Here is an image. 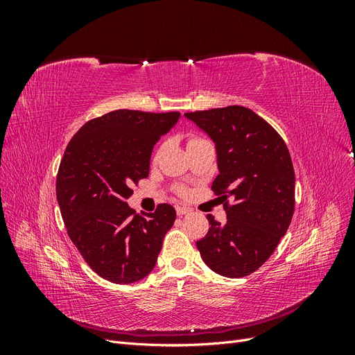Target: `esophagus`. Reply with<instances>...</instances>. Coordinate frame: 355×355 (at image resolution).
<instances>
[{
  "mask_svg": "<svg viewBox=\"0 0 355 355\" xmlns=\"http://www.w3.org/2000/svg\"><path fill=\"white\" fill-rule=\"evenodd\" d=\"M191 210L189 209H187V207H176V213H178V216H184V214H188Z\"/></svg>",
  "mask_w": 355,
  "mask_h": 355,
  "instance_id": "1",
  "label": "esophagus"
}]
</instances>
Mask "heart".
I'll list each match as a JSON object with an SVG mask.
<instances>
[{
	"instance_id": "b5f03b06",
	"label": "heart",
	"mask_w": 355,
	"mask_h": 355,
	"mask_svg": "<svg viewBox=\"0 0 355 355\" xmlns=\"http://www.w3.org/2000/svg\"><path fill=\"white\" fill-rule=\"evenodd\" d=\"M200 141H202L201 137H197V136H192L191 139H189V142H188V145H191V144H196V142H200Z\"/></svg>"
}]
</instances>
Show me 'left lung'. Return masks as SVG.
<instances>
[{"instance_id": "1", "label": "left lung", "mask_w": 355, "mask_h": 355, "mask_svg": "<svg viewBox=\"0 0 355 355\" xmlns=\"http://www.w3.org/2000/svg\"><path fill=\"white\" fill-rule=\"evenodd\" d=\"M214 144L219 175L211 189L225 201L227 223L207 214L209 232L197 247L211 271L240 278L261 268L295 211V170L288 149L263 118L244 106L187 112ZM233 200L227 206V198Z\"/></svg>"}]
</instances>
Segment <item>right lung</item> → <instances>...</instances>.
<instances>
[{
  "mask_svg": "<svg viewBox=\"0 0 355 355\" xmlns=\"http://www.w3.org/2000/svg\"><path fill=\"white\" fill-rule=\"evenodd\" d=\"M179 112L116 110L85 123L68 144L56 197L69 239L105 280L130 284L154 270L176 210L159 204L139 216L125 200L149 175L154 145L179 121Z\"/></svg>",
  "mask_w": 355,
  "mask_h": 355,
  "instance_id": "right-lung-1",
  "label": "right lung"
}]
</instances>
